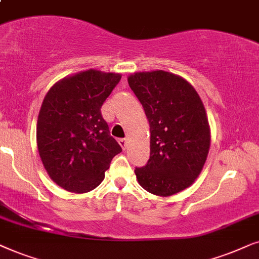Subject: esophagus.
I'll use <instances>...</instances> for the list:
<instances>
[{
    "label": "esophagus",
    "instance_id": "obj_1",
    "mask_svg": "<svg viewBox=\"0 0 259 259\" xmlns=\"http://www.w3.org/2000/svg\"><path fill=\"white\" fill-rule=\"evenodd\" d=\"M118 143L120 144V147H122L124 150L126 149V147H127V141H126L125 139H120V140H118Z\"/></svg>",
    "mask_w": 259,
    "mask_h": 259
}]
</instances>
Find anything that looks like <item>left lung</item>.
Segmentation results:
<instances>
[{
  "instance_id": "8db88e82",
  "label": "left lung",
  "mask_w": 259,
  "mask_h": 259,
  "mask_svg": "<svg viewBox=\"0 0 259 259\" xmlns=\"http://www.w3.org/2000/svg\"><path fill=\"white\" fill-rule=\"evenodd\" d=\"M150 125V157L136 168L139 184L168 196L189 187L204 167L211 135L199 95L169 72H140L127 78Z\"/></svg>"
}]
</instances>
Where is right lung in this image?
I'll list each match as a JSON object with an SVG mask.
<instances>
[{
    "instance_id": "1",
    "label": "right lung",
    "mask_w": 259,
    "mask_h": 259,
    "mask_svg": "<svg viewBox=\"0 0 259 259\" xmlns=\"http://www.w3.org/2000/svg\"><path fill=\"white\" fill-rule=\"evenodd\" d=\"M119 80V74L89 70L58 81L44 99L37 149L50 178L68 192L95 189L122 151L101 111Z\"/></svg>"
}]
</instances>
